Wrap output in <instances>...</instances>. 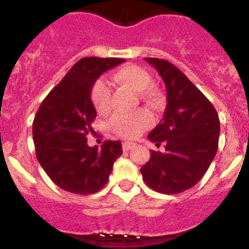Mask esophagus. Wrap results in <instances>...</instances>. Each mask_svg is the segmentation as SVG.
Instances as JSON below:
<instances>
[{
	"mask_svg": "<svg viewBox=\"0 0 249 249\" xmlns=\"http://www.w3.org/2000/svg\"><path fill=\"white\" fill-rule=\"evenodd\" d=\"M132 147H135V143H132V142H123V150H124V152H127V150L131 149Z\"/></svg>",
	"mask_w": 249,
	"mask_h": 249,
	"instance_id": "obj_1",
	"label": "esophagus"
}]
</instances>
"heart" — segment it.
<instances>
[{
    "instance_id": "b5f03b06",
    "label": "heart",
    "mask_w": 249,
    "mask_h": 249,
    "mask_svg": "<svg viewBox=\"0 0 249 249\" xmlns=\"http://www.w3.org/2000/svg\"><path fill=\"white\" fill-rule=\"evenodd\" d=\"M113 82L119 87L129 88L140 92L141 97L148 104L157 106L161 102V94L152 83L150 73L139 65H124L113 73ZM90 97L95 109L101 114L110 109V89L104 79H97L90 90ZM154 123V117L148 109H139L130 114L117 113L109 120L110 131L124 139H135Z\"/></svg>"
}]
</instances>
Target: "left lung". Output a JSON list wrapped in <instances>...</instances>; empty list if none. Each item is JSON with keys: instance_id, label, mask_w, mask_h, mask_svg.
<instances>
[{"instance_id": "8db88e82", "label": "left lung", "mask_w": 249, "mask_h": 249, "mask_svg": "<svg viewBox=\"0 0 249 249\" xmlns=\"http://www.w3.org/2000/svg\"><path fill=\"white\" fill-rule=\"evenodd\" d=\"M166 85L167 105L161 123L148 139L165 143V153L150 152L142 166L143 180L162 194H178L194 187L203 177L218 149L220 125L210 100L171 62L144 57Z\"/></svg>"}]
</instances>
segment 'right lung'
Returning a JSON list of instances; mask_svg holds the SVG:
<instances>
[{"mask_svg": "<svg viewBox=\"0 0 249 249\" xmlns=\"http://www.w3.org/2000/svg\"><path fill=\"white\" fill-rule=\"evenodd\" d=\"M118 57H84L47 95L32 124L36 157L50 179L66 192L88 195L108 182L113 164L123 154L119 141L89 147L87 135L96 109L90 90L104 72L124 62Z\"/></svg>", "mask_w": 249, "mask_h": 249, "instance_id": "right-lung-1", "label": "right lung"}]
</instances>
